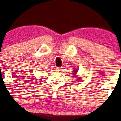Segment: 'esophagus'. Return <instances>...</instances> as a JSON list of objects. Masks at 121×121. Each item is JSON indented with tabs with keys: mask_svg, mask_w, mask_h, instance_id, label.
I'll return each instance as SVG.
<instances>
[{
	"mask_svg": "<svg viewBox=\"0 0 121 121\" xmlns=\"http://www.w3.org/2000/svg\"><path fill=\"white\" fill-rule=\"evenodd\" d=\"M61 67H57L56 68V71H60L61 70Z\"/></svg>",
	"mask_w": 121,
	"mask_h": 121,
	"instance_id": "obj_1",
	"label": "esophagus"
}]
</instances>
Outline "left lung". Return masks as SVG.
I'll return each mask as SVG.
<instances>
[{
    "mask_svg": "<svg viewBox=\"0 0 121 121\" xmlns=\"http://www.w3.org/2000/svg\"><path fill=\"white\" fill-rule=\"evenodd\" d=\"M77 71H78L77 70H75V71H73V73H74V75H75V74H77Z\"/></svg>",
    "mask_w": 121,
    "mask_h": 121,
    "instance_id": "obj_1",
    "label": "left lung"
}]
</instances>
